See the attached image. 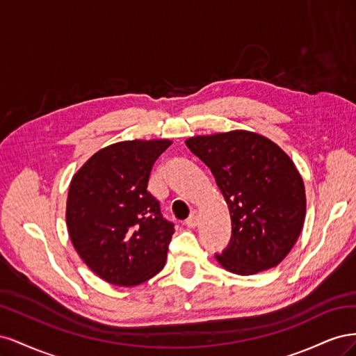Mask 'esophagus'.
I'll return each instance as SVG.
<instances>
[{
	"instance_id": "esophagus-1",
	"label": "esophagus",
	"mask_w": 356,
	"mask_h": 356,
	"mask_svg": "<svg viewBox=\"0 0 356 356\" xmlns=\"http://www.w3.org/2000/svg\"><path fill=\"white\" fill-rule=\"evenodd\" d=\"M197 222H199V217H197V212L196 211H193L191 213H190V217L186 220V225L187 227H190V229H193V227H196L197 225Z\"/></svg>"
}]
</instances>
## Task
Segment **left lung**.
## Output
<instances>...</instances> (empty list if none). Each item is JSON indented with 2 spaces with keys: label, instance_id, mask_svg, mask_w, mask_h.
<instances>
[{
  "label": "left lung",
  "instance_id": "obj_1",
  "mask_svg": "<svg viewBox=\"0 0 356 356\" xmlns=\"http://www.w3.org/2000/svg\"><path fill=\"white\" fill-rule=\"evenodd\" d=\"M207 165L227 202L232 238L217 261L236 275L281 263L306 217V193L296 165L270 139L232 131L186 141Z\"/></svg>",
  "mask_w": 356,
  "mask_h": 356
}]
</instances>
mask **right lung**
Here are the masks:
<instances>
[{
    "mask_svg": "<svg viewBox=\"0 0 356 356\" xmlns=\"http://www.w3.org/2000/svg\"><path fill=\"white\" fill-rule=\"evenodd\" d=\"M170 144L135 139L108 145L71 181V242L90 270L113 285H139L165 266L174 222L163 218L147 186L154 161Z\"/></svg>",
    "mask_w": 356,
    "mask_h": 356,
    "instance_id": "1",
    "label": "right lung"
}]
</instances>
